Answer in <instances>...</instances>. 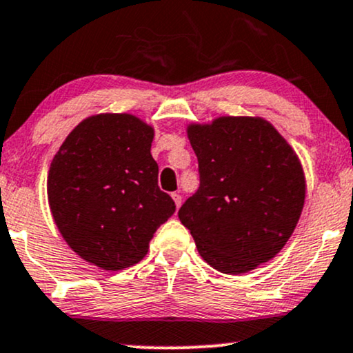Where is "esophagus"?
I'll list each match as a JSON object with an SVG mask.
<instances>
[{
    "mask_svg": "<svg viewBox=\"0 0 353 353\" xmlns=\"http://www.w3.org/2000/svg\"><path fill=\"white\" fill-rule=\"evenodd\" d=\"M171 197H172V201H174V203H176V209H179L181 207V203H182V197L177 192H174V194H171Z\"/></svg>",
    "mask_w": 353,
    "mask_h": 353,
    "instance_id": "34e87169",
    "label": "esophagus"
}]
</instances>
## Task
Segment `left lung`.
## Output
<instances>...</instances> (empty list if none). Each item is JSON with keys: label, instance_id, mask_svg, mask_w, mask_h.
Here are the masks:
<instances>
[{"label": "left lung", "instance_id": "8db88e82", "mask_svg": "<svg viewBox=\"0 0 353 353\" xmlns=\"http://www.w3.org/2000/svg\"><path fill=\"white\" fill-rule=\"evenodd\" d=\"M201 188L179 209L201 256L225 274H243L283 250L305 201L303 164L261 117L189 123Z\"/></svg>", "mask_w": 353, "mask_h": 353}]
</instances>
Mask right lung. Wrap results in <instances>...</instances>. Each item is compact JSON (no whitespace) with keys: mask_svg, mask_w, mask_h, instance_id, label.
Returning <instances> with one entry per match:
<instances>
[{"mask_svg":"<svg viewBox=\"0 0 353 353\" xmlns=\"http://www.w3.org/2000/svg\"><path fill=\"white\" fill-rule=\"evenodd\" d=\"M154 128L131 113H97L70 131L48 174L50 214L82 260L105 271L146 256L154 232L176 212L158 188Z\"/></svg>","mask_w":353,"mask_h":353,"instance_id":"1","label":"right lung"}]
</instances>
